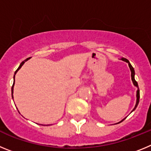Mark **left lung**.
Here are the masks:
<instances>
[{"label": "left lung", "instance_id": "left-lung-1", "mask_svg": "<svg viewBox=\"0 0 151 151\" xmlns=\"http://www.w3.org/2000/svg\"><path fill=\"white\" fill-rule=\"evenodd\" d=\"M121 60L129 63V68H130V70H131V76H132V82H133V84H134V86H135V87H137V88H138V90H137V94H136V97H137V100H136V104H135V106H134V108L132 110V111H134V110L136 109V107H137V106H138V103H139V98H140V91H139V88H138V82H136L135 79H134V68H133L132 66L131 65V63H129V61L127 59H125V58H122V59H121ZM124 119H122V121H120V122H118V123H120V122H122V121H123Z\"/></svg>", "mask_w": 151, "mask_h": 151}]
</instances>
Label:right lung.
Instances as JSON below:
<instances>
[{"label": "right lung", "mask_w": 151, "mask_h": 151, "mask_svg": "<svg viewBox=\"0 0 151 151\" xmlns=\"http://www.w3.org/2000/svg\"><path fill=\"white\" fill-rule=\"evenodd\" d=\"M30 58H31V57H29V58H27V59H26V60H24V61H22V62L21 63H20V65H19V67H18V69H17V70H16V72H15V74H14V76H13V78H15V75L17 74V72H18V70H19V69H20L21 67H22V65H23V64L25 63V62H26V61H27L28 60H29V59H30ZM14 82H15V81H14V82H13V86H12V88H11V91H12V97H13V87H14Z\"/></svg>", "instance_id": "obj_1"}]
</instances>
